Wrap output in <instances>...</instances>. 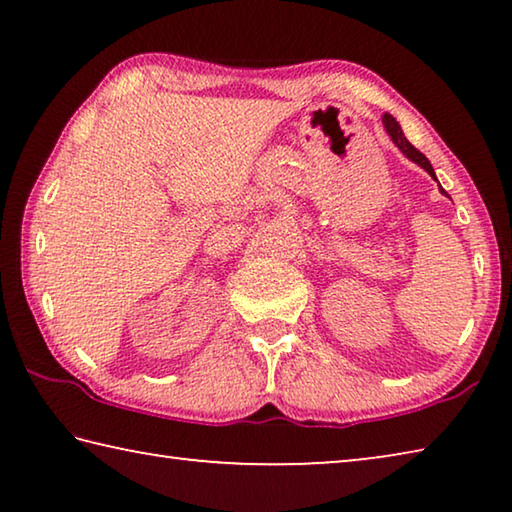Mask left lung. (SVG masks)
Segmentation results:
<instances>
[{
    "mask_svg": "<svg viewBox=\"0 0 512 512\" xmlns=\"http://www.w3.org/2000/svg\"><path fill=\"white\" fill-rule=\"evenodd\" d=\"M381 121H384L386 133L391 135V140L395 142L397 149H400V151L406 155V158L413 160L415 164H420V167H422L424 171L431 173V176L436 178V173H433L431 162H429L427 158H424V155H422L418 149H415V146H413L409 140H406L404 133H402V128H400V124H397V121H395V117H393V115H384V119H381ZM443 194H445V189H443Z\"/></svg>",
    "mask_w": 512,
    "mask_h": 512,
    "instance_id": "left-lung-1",
    "label": "left lung"
}]
</instances>
